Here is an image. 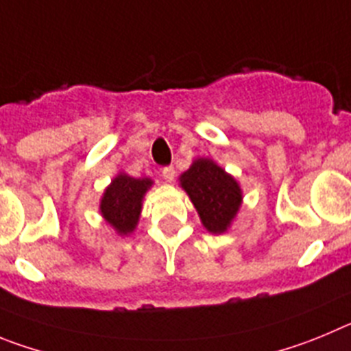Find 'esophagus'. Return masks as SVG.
I'll return each instance as SVG.
<instances>
[{"label": "esophagus", "mask_w": 351, "mask_h": 351, "mask_svg": "<svg viewBox=\"0 0 351 351\" xmlns=\"http://www.w3.org/2000/svg\"><path fill=\"white\" fill-rule=\"evenodd\" d=\"M160 173H162V178L166 180V182H173V180H175L176 171L173 166H166V168H162V171Z\"/></svg>", "instance_id": "34e87169"}]
</instances>
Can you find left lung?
Masks as SVG:
<instances>
[{"mask_svg": "<svg viewBox=\"0 0 351 351\" xmlns=\"http://www.w3.org/2000/svg\"><path fill=\"white\" fill-rule=\"evenodd\" d=\"M180 183L197 210L203 226L213 234L227 230L241 204V189L236 180L213 160L197 159L180 176Z\"/></svg>", "mask_w": 351, "mask_h": 351, "instance_id": "left-lung-1", "label": "left lung"}]
</instances>
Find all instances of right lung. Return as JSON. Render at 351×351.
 I'll list each match as a JSON object with an SVG mask.
<instances>
[{"label":"right lung","mask_w":351,"mask_h":351,"mask_svg":"<svg viewBox=\"0 0 351 351\" xmlns=\"http://www.w3.org/2000/svg\"><path fill=\"white\" fill-rule=\"evenodd\" d=\"M152 185V180L119 175L101 199V215L119 234H129L136 227L141 211V199Z\"/></svg>","instance_id":"obj_1"}]
</instances>
